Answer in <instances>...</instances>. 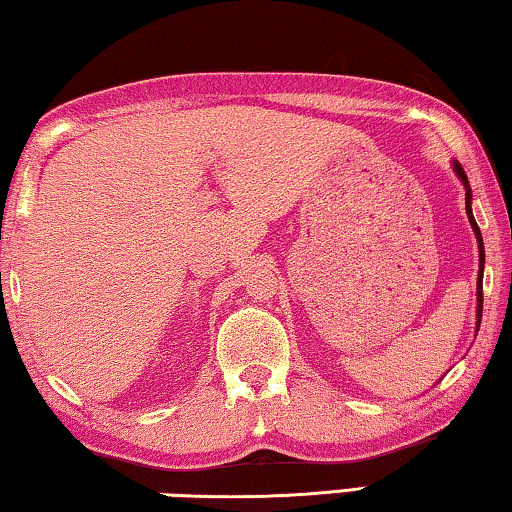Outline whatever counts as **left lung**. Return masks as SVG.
I'll use <instances>...</instances> for the list:
<instances>
[{
    "mask_svg": "<svg viewBox=\"0 0 512 512\" xmlns=\"http://www.w3.org/2000/svg\"><path fill=\"white\" fill-rule=\"evenodd\" d=\"M452 169L461 180L463 187H465V212H467V219H470V225L474 230V237H476V244H479V275H476V332H479L481 327V314H483V264H485V250H483V239H481V230L479 225L474 221V214H472V189H470V180H467L465 171L461 164L456 160L452 162Z\"/></svg>",
    "mask_w": 512,
    "mask_h": 512,
    "instance_id": "1",
    "label": "left lung"
}]
</instances>
